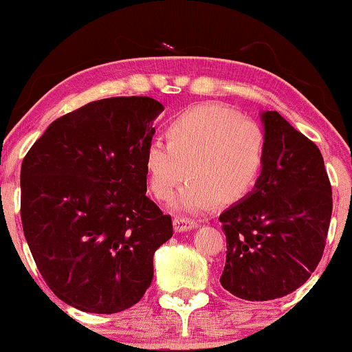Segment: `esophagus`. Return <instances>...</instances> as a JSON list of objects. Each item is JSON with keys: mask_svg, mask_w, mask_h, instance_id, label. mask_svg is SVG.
Segmentation results:
<instances>
[{"mask_svg": "<svg viewBox=\"0 0 352 352\" xmlns=\"http://www.w3.org/2000/svg\"><path fill=\"white\" fill-rule=\"evenodd\" d=\"M173 224H175L176 232H186V230L195 229L197 226H199L197 221L189 219V218H181V216H176L175 221H173Z\"/></svg>", "mask_w": 352, "mask_h": 352, "instance_id": "34e87169", "label": "esophagus"}]
</instances>
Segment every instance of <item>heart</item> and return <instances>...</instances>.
Here are the masks:
<instances>
[{"label": "heart", "instance_id": "b5f03b06", "mask_svg": "<svg viewBox=\"0 0 352 352\" xmlns=\"http://www.w3.org/2000/svg\"><path fill=\"white\" fill-rule=\"evenodd\" d=\"M166 144L152 141L144 151L148 189L158 201H170L186 175L176 206L204 213L221 199H243L261 175L266 138L252 118L224 105L205 104L177 113L165 128Z\"/></svg>", "mask_w": 352, "mask_h": 352}]
</instances>
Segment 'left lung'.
<instances>
[{"label":"left lung","instance_id":"1","mask_svg":"<svg viewBox=\"0 0 352 352\" xmlns=\"http://www.w3.org/2000/svg\"><path fill=\"white\" fill-rule=\"evenodd\" d=\"M261 120V175L252 192L219 216L228 247L219 282L247 301L282 298L311 277L333 208L319 147L278 112H263Z\"/></svg>","mask_w":352,"mask_h":352}]
</instances>
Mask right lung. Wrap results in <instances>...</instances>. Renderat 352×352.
Masks as SVG:
<instances>
[{"label": "right lung", "mask_w": 352, "mask_h": 352, "mask_svg": "<svg viewBox=\"0 0 352 352\" xmlns=\"http://www.w3.org/2000/svg\"><path fill=\"white\" fill-rule=\"evenodd\" d=\"M163 110L146 96L94 100L52 122L21 168V218L52 293L85 312L113 314L152 283L170 214L146 195L144 151Z\"/></svg>", "instance_id": "add662e5"}]
</instances>
